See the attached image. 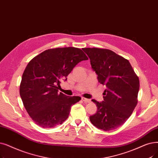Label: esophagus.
Instances as JSON below:
<instances>
[{
	"instance_id": "34e87169",
	"label": "esophagus",
	"mask_w": 158,
	"mask_h": 158,
	"mask_svg": "<svg viewBox=\"0 0 158 158\" xmlns=\"http://www.w3.org/2000/svg\"><path fill=\"white\" fill-rule=\"evenodd\" d=\"M81 99L83 100L84 102H90V99H88L85 98H83V97L81 98Z\"/></svg>"
}]
</instances>
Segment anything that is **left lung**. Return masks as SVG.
<instances>
[{
    "mask_svg": "<svg viewBox=\"0 0 158 158\" xmlns=\"http://www.w3.org/2000/svg\"><path fill=\"white\" fill-rule=\"evenodd\" d=\"M98 79L106 85L104 101L95 99L98 111L90 117L92 124L109 131L124 124L138 104L139 80L129 61L112 50L85 48Z\"/></svg>",
    "mask_w": 158,
    "mask_h": 158,
    "instance_id": "left-lung-1",
    "label": "left lung"
}]
</instances>
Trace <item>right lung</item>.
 <instances>
[{
	"instance_id": "right-lung-1",
	"label": "right lung",
	"mask_w": 158,
	"mask_h": 158,
	"mask_svg": "<svg viewBox=\"0 0 158 158\" xmlns=\"http://www.w3.org/2000/svg\"><path fill=\"white\" fill-rule=\"evenodd\" d=\"M88 59L81 49L65 47L46 50L28 63L19 92L27 112L37 125L53 128L66 120L71 106L81 98L59 93L60 81H66L75 65Z\"/></svg>"
}]
</instances>
